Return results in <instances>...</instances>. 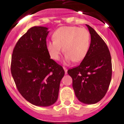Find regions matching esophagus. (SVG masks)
<instances>
[{
    "label": "esophagus",
    "instance_id": "1",
    "mask_svg": "<svg viewBox=\"0 0 124 124\" xmlns=\"http://www.w3.org/2000/svg\"><path fill=\"white\" fill-rule=\"evenodd\" d=\"M64 71H65V73L66 74L68 73V70H67V68H66V67H64Z\"/></svg>",
    "mask_w": 124,
    "mask_h": 124
}]
</instances>
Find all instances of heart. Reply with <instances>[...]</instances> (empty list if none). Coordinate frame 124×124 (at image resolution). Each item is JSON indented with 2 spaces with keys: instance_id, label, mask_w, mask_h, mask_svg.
<instances>
[{
  "instance_id": "b5f03b06",
  "label": "heart",
  "mask_w": 124,
  "mask_h": 124,
  "mask_svg": "<svg viewBox=\"0 0 124 124\" xmlns=\"http://www.w3.org/2000/svg\"><path fill=\"white\" fill-rule=\"evenodd\" d=\"M53 38L47 43V49L51 58L54 60L59 59L64 50L66 62H80L85 57L90 46L89 31L77 26L59 28L54 31Z\"/></svg>"
}]
</instances>
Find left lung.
<instances>
[{
	"label": "left lung",
	"instance_id": "left-lung-1",
	"mask_svg": "<svg viewBox=\"0 0 124 124\" xmlns=\"http://www.w3.org/2000/svg\"><path fill=\"white\" fill-rule=\"evenodd\" d=\"M87 54L79 66L68 70L76 96L85 104H95L106 95L112 77L111 57L104 40L93 28Z\"/></svg>",
	"mask_w": 124,
	"mask_h": 124
}]
</instances>
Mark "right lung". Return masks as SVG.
Masks as SVG:
<instances>
[{"mask_svg": "<svg viewBox=\"0 0 124 124\" xmlns=\"http://www.w3.org/2000/svg\"><path fill=\"white\" fill-rule=\"evenodd\" d=\"M47 28L35 26L18 39L11 62V72L21 95L38 106H49L56 102L62 66L50 58L47 49Z\"/></svg>", "mask_w": 124, "mask_h": 124, "instance_id": "obj_1", "label": "right lung"}]
</instances>
